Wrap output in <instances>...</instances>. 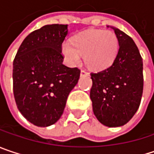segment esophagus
Instances as JSON below:
<instances>
[{
  "instance_id": "obj_1",
  "label": "esophagus",
  "mask_w": 154,
  "mask_h": 154,
  "mask_svg": "<svg viewBox=\"0 0 154 154\" xmlns=\"http://www.w3.org/2000/svg\"><path fill=\"white\" fill-rule=\"evenodd\" d=\"M88 75H89L88 72L87 71V70H85V69H82V71H81V76H88Z\"/></svg>"
}]
</instances>
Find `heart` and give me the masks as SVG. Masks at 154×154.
<instances>
[{"instance_id":"1","label":"heart","mask_w":154,"mask_h":154,"mask_svg":"<svg viewBox=\"0 0 154 154\" xmlns=\"http://www.w3.org/2000/svg\"><path fill=\"white\" fill-rule=\"evenodd\" d=\"M119 42L111 30L88 29L72 37L62 45V53L70 65L78 64L84 55L85 62L92 69L110 66L117 55Z\"/></svg>"}]
</instances>
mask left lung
<instances>
[{"mask_svg":"<svg viewBox=\"0 0 154 154\" xmlns=\"http://www.w3.org/2000/svg\"><path fill=\"white\" fill-rule=\"evenodd\" d=\"M115 29L119 50L112 65L91 72L93 111L100 123L122 126L137 112L143 94V60L136 44L125 32Z\"/></svg>","mask_w":154,"mask_h":154,"instance_id":"8db88e82","label":"left lung"}]
</instances>
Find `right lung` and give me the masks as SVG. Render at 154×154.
I'll list each match as a JSON object with an SVG mask.
<instances>
[{"label":"right lung","mask_w":154,"mask_h":154,"mask_svg":"<svg viewBox=\"0 0 154 154\" xmlns=\"http://www.w3.org/2000/svg\"><path fill=\"white\" fill-rule=\"evenodd\" d=\"M67 24L45 25L29 34L13 62V91L17 108L40 127L55 124L80 78L78 67L63 64L62 43Z\"/></svg>","instance_id":"right-lung-1"}]
</instances>
